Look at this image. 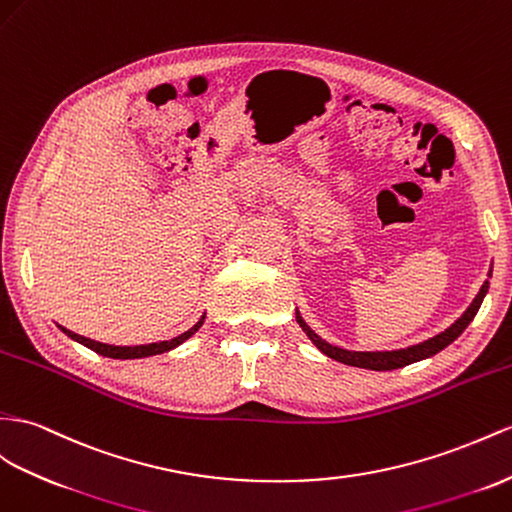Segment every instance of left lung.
Listing matches in <instances>:
<instances>
[{"label":"left lung","instance_id":"8db88e82","mask_svg":"<svg viewBox=\"0 0 512 512\" xmlns=\"http://www.w3.org/2000/svg\"><path fill=\"white\" fill-rule=\"evenodd\" d=\"M489 277H491V272H489ZM487 290H489V281H484L482 287H480L478 296L474 298V303H471V305L467 307V311L450 326V329H445L443 333L426 339V342H422V344L402 348V350H387V352H350V350H344V348H337V346L326 344L324 339H320L316 333H313V331L309 329V326L305 324V320L300 318L298 311H296V320H298V324H300V329H303V331L307 333V337L324 352L326 357H331V359H335V361H339V363H346V365H355V368H368V370H378V372H383V370H398V368H404V365H409V363H415V361H422V359H428V357H432V355H437L439 350H443L445 346L452 344L454 339L467 329V324L476 318V313H478V309H480V305H482V298H484V294H487Z\"/></svg>","mask_w":512,"mask_h":512}]
</instances>
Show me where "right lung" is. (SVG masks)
<instances>
[{
  "label": "right lung",
  "instance_id": "add662e5",
  "mask_svg": "<svg viewBox=\"0 0 512 512\" xmlns=\"http://www.w3.org/2000/svg\"><path fill=\"white\" fill-rule=\"evenodd\" d=\"M203 320H205V316H203L199 322H196L190 331H186V333L179 335V337H175V339H168V342L147 344V346H131V348L99 344V342H93V339H88V337H82V335H77V333H71V331H67V329H62V326H60V329H62L64 333H67L71 339H75V342H80V344H84L86 348L95 350L97 355L110 357V359H142V357H151V355H162V352H166V350H173V348H177L181 342H186V339H188L190 335H194L196 331L201 329Z\"/></svg>",
  "mask_w": 512,
  "mask_h": 512
}]
</instances>
